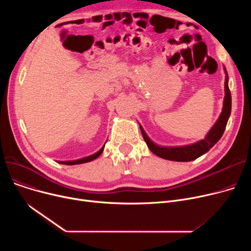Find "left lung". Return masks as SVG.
<instances>
[{"mask_svg":"<svg viewBox=\"0 0 251 251\" xmlns=\"http://www.w3.org/2000/svg\"><path fill=\"white\" fill-rule=\"evenodd\" d=\"M227 73V71L225 70ZM231 107H232V99H231V92L228 85V76H226L225 80V100H224V107L222 114L219 118V120L216 124L210 129L207 133L206 137L199 142L186 147H176V148H166L160 147L154 144L146 134L143 131V128L140 126L141 133L143 136L144 141L147 142L149 149L156 155H159L163 159L170 160V161H176V162H190L196 160L197 157L207 152L212 149L215 144L220 140L222 135L224 134V131L226 129L227 122L229 120V117L231 114Z\"/></svg>","mask_w":251,"mask_h":251,"instance_id":"8db88e82","label":"left lung"}]
</instances>
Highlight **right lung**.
<instances>
[{
  "mask_svg": "<svg viewBox=\"0 0 251 251\" xmlns=\"http://www.w3.org/2000/svg\"><path fill=\"white\" fill-rule=\"evenodd\" d=\"M103 148H104V146L98 151V152H96L95 154H92V155H89V156H86V157H83V159H80V160H76V161H67V162H59L60 164H64V165H77V164H83V163H87V162H90V161H92V160H95V159H97V157H99L100 154H101V152H102V151H103Z\"/></svg>",
  "mask_w": 251,
  "mask_h": 251,
  "instance_id": "right-lung-1",
  "label": "right lung"
}]
</instances>
